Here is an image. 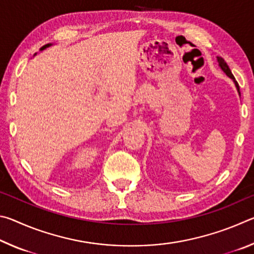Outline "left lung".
<instances>
[{
	"label": "left lung",
	"instance_id": "8db88e82",
	"mask_svg": "<svg viewBox=\"0 0 254 254\" xmlns=\"http://www.w3.org/2000/svg\"><path fill=\"white\" fill-rule=\"evenodd\" d=\"M216 60H217V63H218V66H220V68L221 69L224 71V74H226V76H229L230 78L233 80V83H234V85H235V87H236V89H238V93H239V95L241 96V93H240V87H239V84H238V81L235 80V78H234V76H233V74H232V71H231V69L229 68V66H227V64L225 63V60L223 59L222 57H216Z\"/></svg>",
	"mask_w": 254,
	"mask_h": 254
}]
</instances>
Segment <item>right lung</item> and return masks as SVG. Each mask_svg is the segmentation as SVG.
I'll list each match as a JSON object with an SVG mask.
<instances>
[{"mask_svg": "<svg viewBox=\"0 0 254 254\" xmlns=\"http://www.w3.org/2000/svg\"><path fill=\"white\" fill-rule=\"evenodd\" d=\"M50 46H53V44H47V45H45L44 47H41L40 48V51H42V50H45L46 48H48V47H50ZM37 54H34V56H36Z\"/></svg>", "mask_w": 254, "mask_h": 254, "instance_id": "obj_1", "label": "right lung"}]
</instances>
